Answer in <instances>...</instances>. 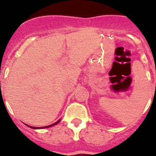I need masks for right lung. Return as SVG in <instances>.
I'll return each instance as SVG.
<instances>
[{"mask_svg": "<svg viewBox=\"0 0 156 156\" xmlns=\"http://www.w3.org/2000/svg\"><path fill=\"white\" fill-rule=\"evenodd\" d=\"M61 121V119H59V120L58 121H57L56 122H55V123H54V124H52V125H50V126H44V127H33V126H28V125H27V124H25L26 126H28L29 128H30V129H46V128H49V127H52V126H55V125H57L58 124V123H59V122H60Z\"/></svg>", "mask_w": 156, "mask_h": 156, "instance_id": "obj_1", "label": "right lung"}]
</instances>
